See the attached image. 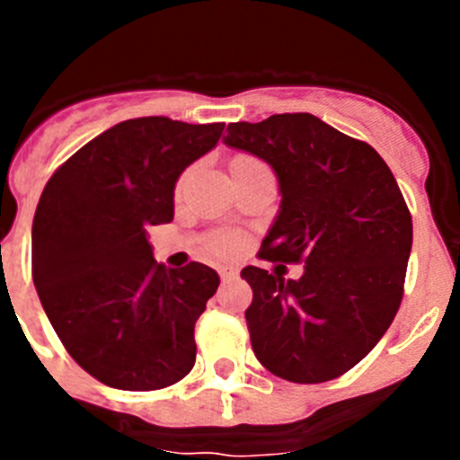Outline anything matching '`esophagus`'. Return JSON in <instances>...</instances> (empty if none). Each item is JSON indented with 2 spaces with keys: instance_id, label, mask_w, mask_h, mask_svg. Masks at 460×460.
<instances>
[{
  "instance_id": "1",
  "label": "esophagus",
  "mask_w": 460,
  "mask_h": 460,
  "mask_svg": "<svg viewBox=\"0 0 460 460\" xmlns=\"http://www.w3.org/2000/svg\"><path fill=\"white\" fill-rule=\"evenodd\" d=\"M237 270H227V267H226V270H221V280H223V283H230V280H234V279H237Z\"/></svg>"
}]
</instances>
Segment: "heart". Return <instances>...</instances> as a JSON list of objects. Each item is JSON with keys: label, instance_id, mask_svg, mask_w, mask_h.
I'll list each match as a JSON object with an SVG mask.
<instances>
[{"label": "heart", "instance_id": "b5f03b06", "mask_svg": "<svg viewBox=\"0 0 460 460\" xmlns=\"http://www.w3.org/2000/svg\"><path fill=\"white\" fill-rule=\"evenodd\" d=\"M237 158H249V156H237ZM214 251H217V253H221V255L233 253L234 239H218V242H214Z\"/></svg>", "mask_w": 460, "mask_h": 460}]
</instances>
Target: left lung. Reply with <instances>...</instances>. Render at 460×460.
Segmentation results:
<instances>
[{
    "instance_id": "obj_1",
    "label": "left lung",
    "mask_w": 460,
    "mask_h": 460,
    "mask_svg": "<svg viewBox=\"0 0 460 460\" xmlns=\"http://www.w3.org/2000/svg\"><path fill=\"white\" fill-rule=\"evenodd\" d=\"M227 147L271 165L280 207L260 258L304 262L302 279L243 267L251 345L299 385L350 371L392 324L412 249V218L380 154L308 112L227 126Z\"/></svg>"
}]
</instances>
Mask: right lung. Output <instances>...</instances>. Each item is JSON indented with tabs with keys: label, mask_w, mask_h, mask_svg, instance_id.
I'll use <instances>...</instances> for the list:
<instances>
[{
	"label": "right lung",
	"mask_w": 460,
	"mask_h": 460,
	"mask_svg": "<svg viewBox=\"0 0 460 460\" xmlns=\"http://www.w3.org/2000/svg\"><path fill=\"white\" fill-rule=\"evenodd\" d=\"M223 124L126 119L73 154L40 193L31 276L68 355L108 387L164 389L195 364V320L218 274L168 270L147 230L174 217V184L217 147Z\"/></svg>",
	"instance_id": "obj_1"
}]
</instances>
